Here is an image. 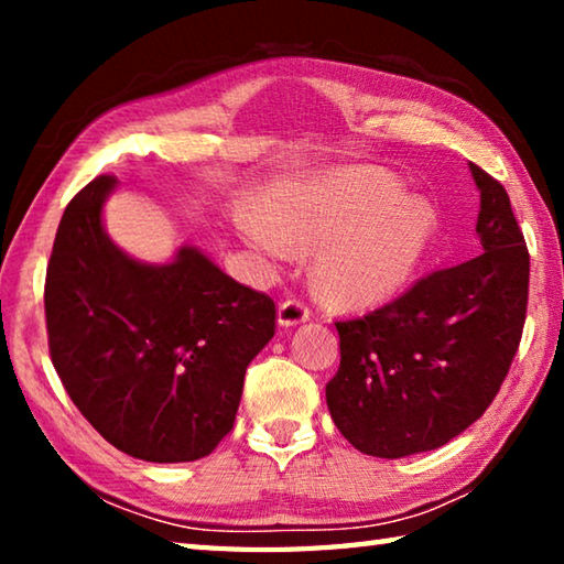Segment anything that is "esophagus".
<instances>
[{
	"mask_svg": "<svg viewBox=\"0 0 564 564\" xmlns=\"http://www.w3.org/2000/svg\"><path fill=\"white\" fill-rule=\"evenodd\" d=\"M308 318H311V308L303 301L289 299V301H283L279 305V323H281V326H285V328L299 326V323L308 321Z\"/></svg>",
	"mask_w": 564,
	"mask_h": 564,
	"instance_id": "esophagus-1",
	"label": "esophagus"
}]
</instances>
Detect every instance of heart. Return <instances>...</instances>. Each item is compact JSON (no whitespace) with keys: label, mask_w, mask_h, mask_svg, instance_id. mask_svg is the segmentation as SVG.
Returning a JSON list of instances; mask_svg holds the SVG:
<instances>
[{"label":"heart","mask_w":564,"mask_h":564,"mask_svg":"<svg viewBox=\"0 0 564 564\" xmlns=\"http://www.w3.org/2000/svg\"><path fill=\"white\" fill-rule=\"evenodd\" d=\"M433 226L423 198L403 196L395 178L362 169L279 184L263 198V216H238L241 234L273 259L318 248L316 289L346 308L393 299L413 279Z\"/></svg>","instance_id":"b5f03b06"}]
</instances>
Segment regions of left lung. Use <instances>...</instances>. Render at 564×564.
<instances>
[{
  "label": "left lung",
  "instance_id": "left-lung-1",
  "mask_svg": "<svg viewBox=\"0 0 564 564\" xmlns=\"http://www.w3.org/2000/svg\"><path fill=\"white\" fill-rule=\"evenodd\" d=\"M470 171L482 253L336 323L340 368L326 386L328 410L366 455L393 460L453 441L488 410L518 352L530 253L508 191L480 166Z\"/></svg>",
  "mask_w": 564,
  "mask_h": 564
}]
</instances>
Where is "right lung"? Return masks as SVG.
Here are the masks:
<instances>
[{
    "label": "right lung",
    "instance_id": "obj_1",
    "mask_svg": "<svg viewBox=\"0 0 564 564\" xmlns=\"http://www.w3.org/2000/svg\"><path fill=\"white\" fill-rule=\"evenodd\" d=\"M117 186L97 176L56 228L46 265L50 356L72 403L117 451L191 463L231 433L248 362L275 333V303L194 246L149 265L101 224Z\"/></svg>",
    "mask_w": 564,
    "mask_h": 564
}]
</instances>
